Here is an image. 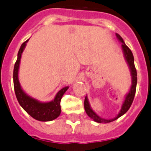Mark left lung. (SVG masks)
I'll return each mask as SVG.
<instances>
[{
	"label": "left lung",
	"instance_id": "8db88e82",
	"mask_svg": "<svg viewBox=\"0 0 151 151\" xmlns=\"http://www.w3.org/2000/svg\"><path fill=\"white\" fill-rule=\"evenodd\" d=\"M115 35H116L118 40L122 43V50H123L124 56L125 60H126L128 66H129V71H130L131 77H132V85H131L129 92L125 96L124 101L123 104H122V109H121L119 113L117 115L116 117H115L114 118H111V119H105V118H101L99 115H97L92 110L91 106H90L89 101L88 100V98H87V96H86L85 101H84V108H85L86 112L88 115V117H90L92 120L95 121V122H98V123H109V122H113V121L116 120L118 118L122 116L124 114H125L127 112L128 109L131 106V104H132L133 99H134L135 94H136V84H137V72H136V69L134 65V57H133V53L130 50V49L126 45V44L124 43L122 36L119 34H118V33H115Z\"/></svg>",
	"mask_w": 151,
	"mask_h": 151
}]
</instances>
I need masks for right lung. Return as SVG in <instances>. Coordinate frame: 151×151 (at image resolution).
I'll return each mask as SVG.
<instances>
[{
    "label": "right lung",
    "instance_id": "obj_1",
    "mask_svg": "<svg viewBox=\"0 0 151 151\" xmlns=\"http://www.w3.org/2000/svg\"><path fill=\"white\" fill-rule=\"evenodd\" d=\"M29 39L24 42L18 50V58L14 66L13 83L17 100L22 108L34 119L40 122H50L60 116L61 113L60 101L65 92L69 88L65 86L60 89L55 96L54 99L50 102H41L29 95L22 89L18 80V70L20 65L22 55Z\"/></svg>",
    "mask_w": 151,
    "mask_h": 151
}]
</instances>
